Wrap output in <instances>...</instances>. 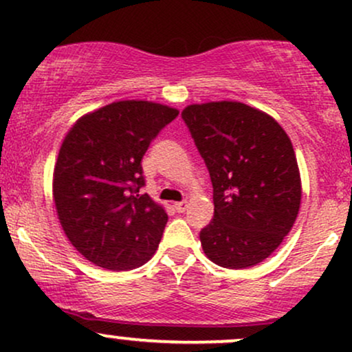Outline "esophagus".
Instances as JSON below:
<instances>
[{"label": "esophagus", "instance_id": "34e87169", "mask_svg": "<svg viewBox=\"0 0 352 352\" xmlns=\"http://www.w3.org/2000/svg\"><path fill=\"white\" fill-rule=\"evenodd\" d=\"M187 207H188L187 200H182V201H177V204H173V208H175L179 213H184L185 210H187Z\"/></svg>", "mask_w": 352, "mask_h": 352}]
</instances>
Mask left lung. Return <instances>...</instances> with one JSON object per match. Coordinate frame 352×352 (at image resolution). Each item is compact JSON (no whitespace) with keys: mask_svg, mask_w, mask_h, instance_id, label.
Here are the masks:
<instances>
[{"mask_svg":"<svg viewBox=\"0 0 352 352\" xmlns=\"http://www.w3.org/2000/svg\"><path fill=\"white\" fill-rule=\"evenodd\" d=\"M182 119L213 185L215 212L200 232L201 248L223 268L261 263L300 212L301 180L292 140L273 117L241 102L193 104Z\"/></svg>","mask_w":352,"mask_h":352,"instance_id":"obj_1","label":"left lung"}]
</instances>
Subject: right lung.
<instances>
[{
    "label": "right lung",
    "mask_w": 352,
    "mask_h": 352,
    "mask_svg": "<svg viewBox=\"0 0 352 352\" xmlns=\"http://www.w3.org/2000/svg\"><path fill=\"white\" fill-rule=\"evenodd\" d=\"M179 116L147 100H119L80 117L58 155L52 195L64 233L91 263L112 272L147 263L167 213L147 193L142 159Z\"/></svg>",
    "instance_id": "add662e5"
}]
</instances>
